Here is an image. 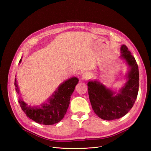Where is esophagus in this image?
Masks as SVG:
<instances>
[{
	"mask_svg": "<svg viewBox=\"0 0 151 151\" xmlns=\"http://www.w3.org/2000/svg\"><path fill=\"white\" fill-rule=\"evenodd\" d=\"M90 77V73L88 72H84L82 73V79L88 80Z\"/></svg>",
	"mask_w": 151,
	"mask_h": 151,
	"instance_id": "1",
	"label": "esophagus"
}]
</instances>
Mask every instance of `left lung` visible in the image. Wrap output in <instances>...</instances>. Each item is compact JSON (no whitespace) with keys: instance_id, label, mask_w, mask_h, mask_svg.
Returning <instances> with one entry per match:
<instances>
[{"instance_id":"1","label":"left lung","mask_w":151,"mask_h":151,"mask_svg":"<svg viewBox=\"0 0 151 151\" xmlns=\"http://www.w3.org/2000/svg\"><path fill=\"white\" fill-rule=\"evenodd\" d=\"M121 58L130 67L127 76V81L116 94L106 88L97 81H91L88 83V94L93 109L96 115L105 120H113L125 116L133 107L137 97L139 86L138 65L134 57L123 45Z\"/></svg>"}]
</instances>
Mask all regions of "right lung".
<instances>
[{
	"label": "right lung",
	"mask_w": 151,
	"mask_h": 151,
	"mask_svg": "<svg viewBox=\"0 0 151 151\" xmlns=\"http://www.w3.org/2000/svg\"><path fill=\"white\" fill-rule=\"evenodd\" d=\"M21 62V59L19 60V62ZM78 82L79 79L75 77L63 82L48 101L39 107L28 106L21 99L18 101L22 110L30 119L40 124L46 125L55 124L64 117L69 106L70 96ZM14 85L16 91L19 93L16 78Z\"/></svg>",
	"instance_id": "obj_1"
}]
</instances>
